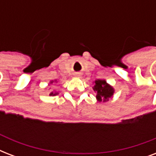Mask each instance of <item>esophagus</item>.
Returning a JSON list of instances; mask_svg holds the SVG:
<instances>
[{"mask_svg":"<svg viewBox=\"0 0 156 156\" xmlns=\"http://www.w3.org/2000/svg\"><path fill=\"white\" fill-rule=\"evenodd\" d=\"M75 76L76 77H78V78H79V77H81V74H79V73H76Z\"/></svg>","mask_w":156,"mask_h":156,"instance_id":"obj_1","label":"esophagus"}]
</instances>
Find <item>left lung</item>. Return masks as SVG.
I'll list each match as a JSON object with an SVG mask.
<instances>
[{
	"label": "left lung",
	"mask_w": 156,
	"mask_h": 156,
	"mask_svg": "<svg viewBox=\"0 0 156 156\" xmlns=\"http://www.w3.org/2000/svg\"><path fill=\"white\" fill-rule=\"evenodd\" d=\"M93 90L96 94V100L99 102H107L114 95L115 90L106 80L97 79L94 82Z\"/></svg>",
	"instance_id": "1"
}]
</instances>
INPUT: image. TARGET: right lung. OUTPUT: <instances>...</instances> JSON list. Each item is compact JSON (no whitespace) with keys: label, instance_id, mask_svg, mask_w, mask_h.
Instances as JSON below:
<instances>
[{"label":"right lung","instance_id":"1","mask_svg":"<svg viewBox=\"0 0 156 156\" xmlns=\"http://www.w3.org/2000/svg\"><path fill=\"white\" fill-rule=\"evenodd\" d=\"M50 84H52V83H57V81L56 80H54V81H51L50 82ZM49 85V84H48ZM58 95V92H56V91H55V90H52V91H51V92L49 93V95L50 96H55V95Z\"/></svg>","mask_w":156,"mask_h":156}]
</instances>
